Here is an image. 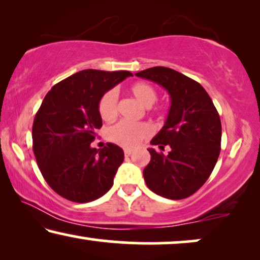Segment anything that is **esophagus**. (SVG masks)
I'll list each match as a JSON object with an SVG mask.
<instances>
[{
	"mask_svg": "<svg viewBox=\"0 0 260 260\" xmlns=\"http://www.w3.org/2000/svg\"><path fill=\"white\" fill-rule=\"evenodd\" d=\"M131 152H133V149H130V148L124 149V155H125V156H130Z\"/></svg>",
	"mask_w": 260,
	"mask_h": 260,
	"instance_id": "obj_1",
	"label": "esophagus"
}]
</instances>
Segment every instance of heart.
Wrapping results in <instances>:
<instances>
[{"label": "heart", "instance_id": "1", "mask_svg": "<svg viewBox=\"0 0 260 260\" xmlns=\"http://www.w3.org/2000/svg\"><path fill=\"white\" fill-rule=\"evenodd\" d=\"M133 97L145 108H151L157 101V91L148 83H135L129 88ZM118 111V93L116 90H110L104 93L99 102V113L105 120L112 119ZM151 129L145 123H131L120 120L109 127L108 137L113 143L123 147H135L144 138L150 136Z\"/></svg>", "mask_w": 260, "mask_h": 260}]
</instances>
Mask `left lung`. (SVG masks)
Segmentation results:
<instances>
[{
	"label": "left lung",
	"instance_id": "obj_1",
	"mask_svg": "<svg viewBox=\"0 0 260 260\" xmlns=\"http://www.w3.org/2000/svg\"><path fill=\"white\" fill-rule=\"evenodd\" d=\"M161 85L170 95L165 125L150 143L151 158L144 181L159 197L181 200L200 189L214 169L221 147V122L211 97L198 81L168 67L156 66L136 73Z\"/></svg>",
	"mask_w": 260,
	"mask_h": 260
}]
</instances>
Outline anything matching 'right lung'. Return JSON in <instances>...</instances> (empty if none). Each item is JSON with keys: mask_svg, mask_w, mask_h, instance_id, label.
Segmentation results:
<instances>
[{"mask_svg": "<svg viewBox=\"0 0 260 260\" xmlns=\"http://www.w3.org/2000/svg\"><path fill=\"white\" fill-rule=\"evenodd\" d=\"M129 71L84 70L51 88L33 123V151L39 169L55 193L73 202L103 197L113 184L124 151L108 143L91 147L103 125L101 98L126 77Z\"/></svg>", "mask_w": 260, "mask_h": 260, "instance_id": "obj_1", "label": "right lung"}]
</instances>
